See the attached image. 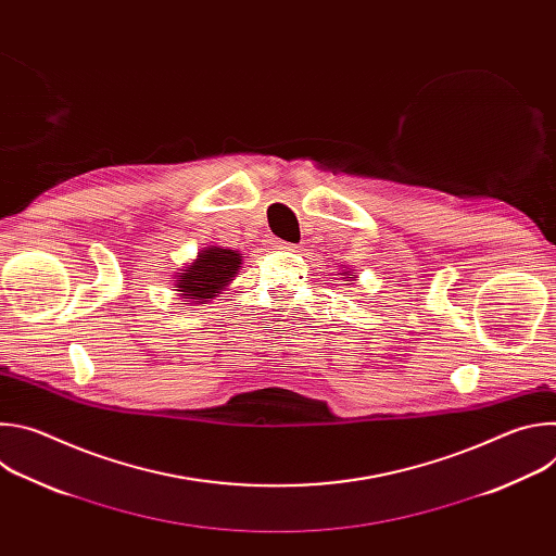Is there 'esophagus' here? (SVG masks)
<instances>
[{"mask_svg": "<svg viewBox=\"0 0 556 556\" xmlns=\"http://www.w3.org/2000/svg\"><path fill=\"white\" fill-rule=\"evenodd\" d=\"M270 244H273L275 249H283V251H296V244L283 242V240H279V237H273V240H270Z\"/></svg>", "mask_w": 556, "mask_h": 556, "instance_id": "34e87169", "label": "esophagus"}]
</instances>
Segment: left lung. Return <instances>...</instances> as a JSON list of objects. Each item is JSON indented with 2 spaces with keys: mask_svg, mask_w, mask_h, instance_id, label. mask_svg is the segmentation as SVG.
<instances>
[{
  "mask_svg": "<svg viewBox=\"0 0 556 556\" xmlns=\"http://www.w3.org/2000/svg\"><path fill=\"white\" fill-rule=\"evenodd\" d=\"M341 275H343V279H345V281H350V283H352V281H356V275L352 273V268H345V273H341ZM350 283H348V286H350Z\"/></svg>",
  "mask_w": 556,
  "mask_h": 556,
  "instance_id": "1",
  "label": "left lung"
}]
</instances>
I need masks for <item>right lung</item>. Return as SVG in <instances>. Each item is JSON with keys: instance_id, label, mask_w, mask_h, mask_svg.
<instances>
[{"instance_id": "obj_1", "label": "right lung", "mask_w": 556, "mask_h": 556, "mask_svg": "<svg viewBox=\"0 0 556 556\" xmlns=\"http://www.w3.org/2000/svg\"><path fill=\"white\" fill-rule=\"evenodd\" d=\"M242 253L224 247H204L198 251L195 260L185 264L180 273L174 275V290L178 296L191 303H206L222 294V290L240 275Z\"/></svg>"}]
</instances>
